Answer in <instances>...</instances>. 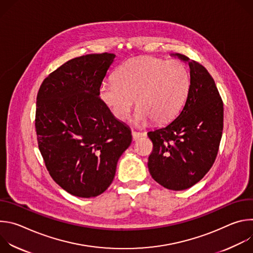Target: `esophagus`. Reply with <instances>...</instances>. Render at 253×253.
I'll return each instance as SVG.
<instances>
[{
    "label": "esophagus",
    "mask_w": 253,
    "mask_h": 253,
    "mask_svg": "<svg viewBox=\"0 0 253 253\" xmlns=\"http://www.w3.org/2000/svg\"><path fill=\"white\" fill-rule=\"evenodd\" d=\"M146 133L145 132H135V131H132V139L133 141L137 140L138 138L142 137V136H145Z\"/></svg>",
    "instance_id": "obj_1"
}]
</instances>
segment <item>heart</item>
I'll return each instance as SVG.
<instances>
[{
    "label": "heart",
    "instance_id": "obj_1",
    "mask_svg": "<svg viewBox=\"0 0 253 253\" xmlns=\"http://www.w3.org/2000/svg\"><path fill=\"white\" fill-rule=\"evenodd\" d=\"M190 88V71L184 63L139 57L124 62L115 71L114 79L103 81L99 95L118 120L129 118L136 100L138 124L150 119L162 124L182 109Z\"/></svg>",
    "mask_w": 253,
    "mask_h": 253
}]
</instances>
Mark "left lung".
<instances>
[{
	"label": "left lung",
	"instance_id": "obj_1",
	"mask_svg": "<svg viewBox=\"0 0 253 253\" xmlns=\"http://www.w3.org/2000/svg\"><path fill=\"white\" fill-rule=\"evenodd\" d=\"M172 55L188 62L190 93L175 120L147 133L153 143L148 168L157 183L179 191L199 182L217 156L223 130V102L201 64L182 54Z\"/></svg>",
	"mask_w": 253,
	"mask_h": 253
}]
</instances>
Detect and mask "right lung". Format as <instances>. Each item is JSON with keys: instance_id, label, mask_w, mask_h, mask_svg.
I'll use <instances>...</instances> for the list:
<instances>
[{"instance_id": "1", "label": "right lung", "mask_w": 253, "mask_h": 253, "mask_svg": "<svg viewBox=\"0 0 253 253\" xmlns=\"http://www.w3.org/2000/svg\"><path fill=\"white\" fill-rule=\"evenodd\" d=\"M114 54L74 58L43 81L35 127L40 152L54 181L82 198L102 194L112 183L120 156L130 146V129L99 95Z\"/></svg>"}]
</instances>
